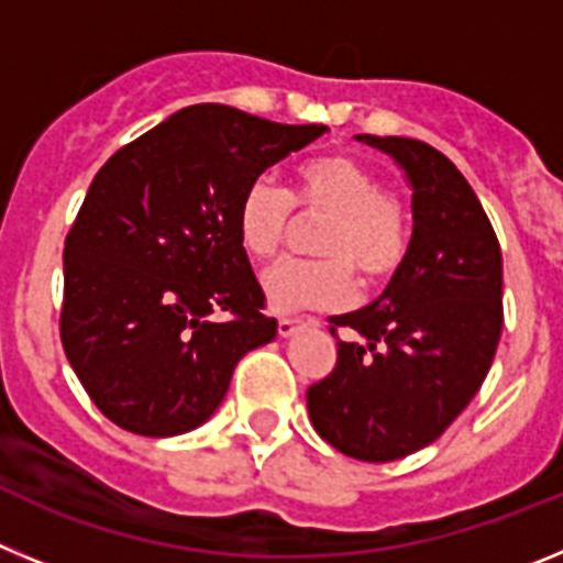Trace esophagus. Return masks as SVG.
Wrapping results in <instances>:
<instances>
[{"instance_id":"34e87169","label":"esophagus","mask_w":563,"mask_h":563,"mask_svg":"<svg viewBox=\"0 0 563 563\" xmlns=\"http://www.w3.org/2000/svg\"><path fill=\"white\" fill-rule=\"evenodd\" d=\"M310 324L305 316H285V318H278V335L282 338H290L296 335V332H301L305 327Z\"/></svg>"}]
</instances>
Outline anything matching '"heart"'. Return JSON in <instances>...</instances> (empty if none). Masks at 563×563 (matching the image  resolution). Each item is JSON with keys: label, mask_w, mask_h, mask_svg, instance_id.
<instances>
[{"label": "heart", "mask_w": 563, "mask_h": 563, "mask_svg": "<svg viewBox=\"0 0 563 563\" xmlns=\"http://www.w3.org/2000/svg\"><path fill=\"white\" fill-rule=\"evenodd\" d=\"M292 206L307 220H324L312 236L321 258H282L267 267L262 287L273 310H335L355 292V276L377 285L409 256V208L350 154L307 161L292 197L273 177H256L236 208L239 245L253 258H271L290 233Z\"/></svg>", "instance_id": "b5f03b06"}]
</instances>
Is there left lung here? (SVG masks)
I'll use <instances>...</instances> for the list:
<instances>
[{"label":"left lung","mask_w":563,"mask_h":563,"mask_svg":"<svg viewBox=\"0 0 563 563\" xmlns=\"http://www.w3.org/2000/svg\"><path fill=\"white\" fill-rule=\"evenodd\" d=\"M357 141L402 166L415 231L389 287L369 307L330 318L338 361L307 389V411L341 454L391 462L434 442L479 391L505 321L501 251L474 188L445 154L411 137Z\"/></svg>","instance_id":"1"}]
</instances>
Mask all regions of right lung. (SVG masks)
Returning <instances> with one entry per match:
<instances>
[{
	"mask_svg": "<svg viewBox=\"0 0 563 563\" xmlns=\"http://www.w3.org/2000/svg\"><path fill=\"white\" fill-rule=\"evenodd\" d=\"M324 132L197 103L103 163L64 242L62 346L114 426L197 429L239 357L276 338L236 208L258 174Z\"/></svg>",
	"mask_w": 563,
	"mask_h": 563,
	"instance_id": "obj_1",
	"label": "right lung"
}]
</instances>
